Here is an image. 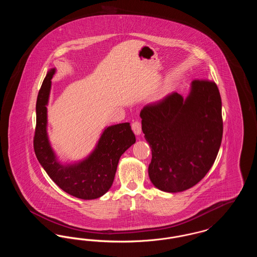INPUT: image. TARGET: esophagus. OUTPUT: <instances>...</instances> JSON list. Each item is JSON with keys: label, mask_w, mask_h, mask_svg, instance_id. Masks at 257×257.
I'll use <instances>...</instances> for the list:
<instances>
[{"label": "esophagus", "mask_w": 257, "mask_h": 257, "mask_svg": "<svg viewBox=\"0 0 257 257\" xmlns=\"http://www.w3.org/2000/svg\"><path fill=\"white\" fill-rule=\"evenodd\" d=\"M132 130L136 135H140L142 133V124L140 121H134L132 123Z\"/></svg>", "instance_id": "34e87169"}]
</instances>
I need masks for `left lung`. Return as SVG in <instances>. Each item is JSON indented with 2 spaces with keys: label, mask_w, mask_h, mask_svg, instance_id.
Returning a JSON list of instances; mask_svg holds the SVG:
<instances>
[{
  "label": "left lung",
  "mask_w": 257,
  "mask_h": 257,
  "mask_svg": "<svg viewBox=\"0 0 257 257\" xmlns=\"http://www.w3.org/2000/svg\"><path fill=\"white\" fill-rule=\"evenodd\" d=\"M140 116L152 151L148 174L153 185L177 193L198 183L213 166L222 139L216 83L194 80L188 97L172 92L145 106Z\"/></svg>",
  "instance_id": "obj_1"
}]
</instances>
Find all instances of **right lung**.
<instances>
[{
  "instance_id": "1",
  "label": "right lung",
  "mask_w": 257,
  "mask_h": 257,
  "mask_svg": "<svg viewBox=\"0 0 257 257\" xmlns=\"http://www.w3.org/2000/svg\"><path fill=\"white\" fill-rule=\"evenodd\" d=\"M55 73V68L47 72L37 95L34 137L36 156L50 178L62 191L82 199L98 198L109 191L119 158L136 143V137L129 122L111 125L104 130L95 149L87 158L77 164L61 165L50 146L47 135L46 106Z\"/></svg>"
}]
</instances>
